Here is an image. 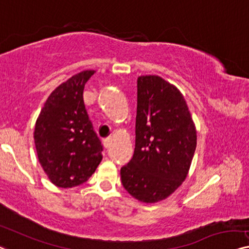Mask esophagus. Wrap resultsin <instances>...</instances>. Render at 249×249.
<instances>
[{
    "instance_id": "obj_1",
    "label": "esophagus",
    "mask_w": 249,
    "mask_h": 249,
    "mask_svg": "<svg viewBox=\"0 0 249 249\" xmlns=\"http://www.w3.org/2000/svg\"><path fill=\"white\" fill-rule=\"evenodd\" d=\"M110 144H112V139H110V137H107V139L104 140V146L106 148L109 147Z\"/></svg>"
}]
</instances>
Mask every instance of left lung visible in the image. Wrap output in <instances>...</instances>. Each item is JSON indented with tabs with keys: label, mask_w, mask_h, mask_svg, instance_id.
<instances>
[{
	"label": "left lung",
	"mask_w": 249,
	"mask_h": 249,
	"mask_svg": "<svg viewBox=\"0 0 249 249\" xmlns=\"http://www.w3.org/2000/svg\"><path fill=\"white\" fill-rule=\"evenodd\" d=\"M196 129L181 91L160 76L137 78L135 148L121 169L125 190L141 202L168 198L188 176Z\"/></svg>",
	"instance_id": "obj_1"
}]
</instances>
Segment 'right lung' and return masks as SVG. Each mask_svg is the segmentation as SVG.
<instances>
[{
    "label": "right lung",
    "instance_id": "right-lung-1",
    "mask_svg": "<svg viewBox=\"0 0 249 249\" xmlns=\"http://www.w3.org/2000/svg\"><path fill=\"white\" fill-rule=\"evenodd\" d=\"M95 70L76 73L51 92L35 127L36 154L49 180L59 188L86 182L97 169L103 146L84 104V88Z\"/></svg>",
    "mask_w": 249,
    "mask_h": 249
}]
</instances>
